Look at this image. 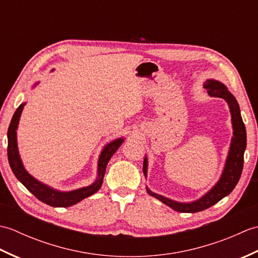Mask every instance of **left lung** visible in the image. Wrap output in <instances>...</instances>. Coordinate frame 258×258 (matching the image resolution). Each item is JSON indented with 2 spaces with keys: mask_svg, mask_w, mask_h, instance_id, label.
Wrapping results in <instances>:
<instances>
[{
  "mask_svg": "<svg viewBox=\"0 0 258 258\" xmlns=\"http://www.w3.org/2000/svg\"><path fill=\"white\" fill-rule=\"evenodd\" d=\"M204 87L207 90L208 95L221 97L227 103L232 116L233 136L231 140V145H229L225 165H224L220 179L217 180V183L207 193L200 197V199L187 203L177 202L163 195L156 194L146 186V191L151 196L155 197V199L161 201L165 205L173 208L174 211L180 213H197L216 204L217 202H220L224 197L231 194V191L238 183L243 171L244 153L246 149V128L243 123V118L242 115H240V109L236 98L234 97L227 87L221 83L220 81L213 79L207 80ZM147 166H149V161H147V156H145L143 163V173L145 177H147Z\"/></svg>",
  "mask_w": 258,
  "mask_h": 258,
  "instance_id": "obj_1",
  "label": "left lung"
}]
</instances>
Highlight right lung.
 I'll return each mask as SVG.
<instances>
[{
	"mask_svg": "<svg viewBox=\"0 0 258 258\" xmlns=\"http://www.w3.org/2000/svg\"><path fill=\"white\" fill-rule=\"evenodd\" d=\"M37 84L38 82H36V83L33 85V89H34ZM25 104L26 103H22L15 111L8 131V158L11 169H12V172L14 173L15 177L18 178L37 200H40L41 202L53 207H70L78 204L79 202L83 201L86 197L95 194L96 191L101 188V186L103 184V178L104 175H105L108 161L111 160L114 153L118 150V147L122 145L124 142V138H119L109 142V143H107L103 147L97 161V176L96 179L91 185L68 191L58 190L44 183H42L41 180L36 179L34 176H32V175L26 171L23 165V162L21 160L18 147V136H16L18 133H16V131H18L20 117Z\"/></svg>",
	"mask_w": 258,
	"mask_h": 258,
	"instance_id": "right-lung-1",
	"label": "right lung"
}]
</instances>
